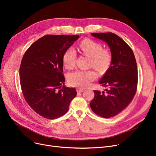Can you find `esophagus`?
<instances>
[{
    "label": "esophagus",
    "instance_id": "34e87169",
    "mask_svg": "<svg viewBox=\"0 0 156 156\" xmlns=\"http://www.w3.org/2000/svg\"><path fill=\"white\" fill-rule=\"evenodd\" d=\"M76 91H77L78 93H81V92H83L84 91V90L83 89H81V88H77L76 89Z\"/></svg>",
    "mask_w": 156,
    "mask_h": 156
}]
</instances>
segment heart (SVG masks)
<instances>
[{
  "mask_svg": "<svg viewBox=\"0 0 156 156\" xmlns=\"http://www.w3.org/2000/svg\"><path fill=\"white\" fill-rule=\"evenodd\" d=\"M80 52L90 57V65L97 70L103 72L107 70L112 62V56L108 49L102 48V45L95 41L86 38L81 42ZM76 52L72 47L67 48L63 54L62 61L67 69H73L75 66ZM97 78V74L93 70H78L68 76L70 85L78 88L88 87Z\"/></svg>",
  "mask_w": 156,
  "mask_h": 156,
  "instance_id": "obj_1",
  "label": "heart"
}]
</instances>
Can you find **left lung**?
Masks as SVG:
<instances>
[{
  "instance_id": "8db88e82",
  "label": "left lung",
  "mask_w": 156,
  "mask_h": 156,
  "mask_svg": "<svg viewBox=\"0 0 156 156\" xmlns=\"http://www.w3.org/2000/svg\"><path fill=\"white\" fill-rule=\"evenodd\" d=\"M91 35L108 44L112 59L99 81L102 87H108L106 92L94 90L90 105L98 116L109 118L125 109L133 99L138 83L136 62L132 49L117 35L111 32Z\"/></svg>"
}]
</instances>
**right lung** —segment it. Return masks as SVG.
I'll list each match as a JSON object with an SVG mask.
<instances>
[{"label":"right lung","mask_w":156,"mask_h":156,"mask_svg":"<svg viewBox=\"0 0 156 156\" xmlns=\"http://www.w3.org/2000/svg\"><path fill=\"white\" fill-rule=\"evenodd\" d=\"M79 35H47L24 53L20 68L22 93L30 107L49 119L66 113L77 94L64 85L62 55Z\"/></svg>","instance_id":"add662e5"}]
</instances>
